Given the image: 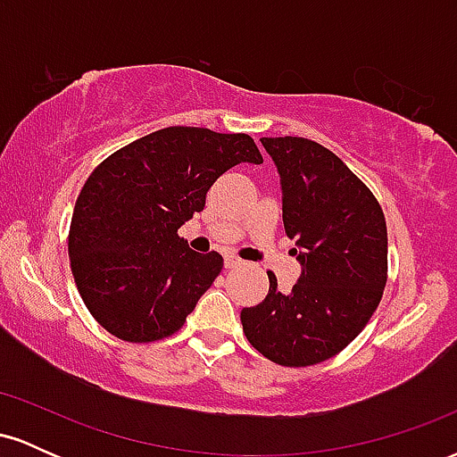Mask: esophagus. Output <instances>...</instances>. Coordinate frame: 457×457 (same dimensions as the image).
Wrapping results in <instances>:
<instances>
[{
    "label": "esophagus",
    "mask_w": 457,
    "mask_h": 457,
    "mask_svg": "<svg viewBox=\"0 0 457 457\" xmlns=\"http://www.w3.org/2000/svg\"><path fill=\"white\" fill-rule=\"evenodd\" d=\"M223 266L225 269H238V266H243V260L234 258V255H228V258L223 260Z\"/></svg>",
    "instance_id": "1"
}]
</instances>
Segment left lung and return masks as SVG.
<instances>
[{"label":"left lung","instance_id":"8db88e82","mask_svg":"<svg viewBox=\"0 0 457 457\" xmlns=\"http://www.w3.org/2000/svg\"><path fill=\"white\" fill-rule=\"evenodd\" d=\"M279 171L283 228L296 238L301 277L287 295L240 312L258 353L283 367L344 350L378 307L386 283V223L371 191L333 152L305 137H262Z\"/></svg>","mask_w":457,"mask_h":457}]
</instances>
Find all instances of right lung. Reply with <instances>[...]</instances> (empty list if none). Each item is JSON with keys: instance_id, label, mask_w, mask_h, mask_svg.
<instances>
[{"instance_id": "right-lung-1", "label": "right lung", "mask_w": 457, "mask_h": 457, "mask_svg": "<svg viewBox=\"0 0 457 457\" xmlns=\"http://www.w3.org/2000/svg\"><path fill=\"white\" fill-rule=\"evenodd\" d=\"M262 161L245 133L170 127L92 171L72 212L68 258L79 295L104 330L145 344L185 324L223 258L191 251L178 229L204 211L219 176Z\"/></svg>"}]
</instances>
